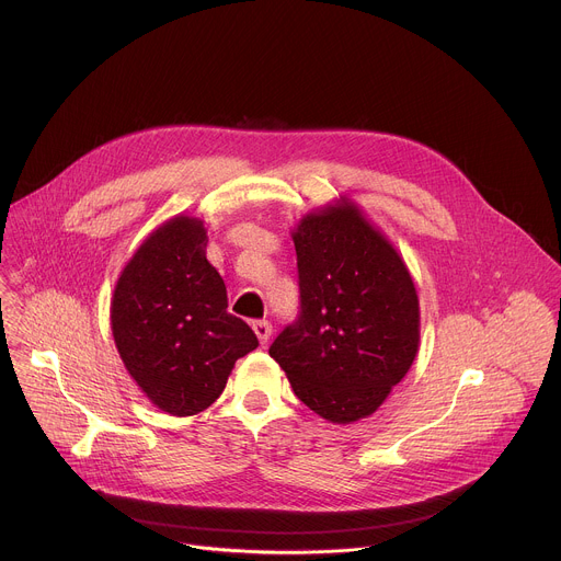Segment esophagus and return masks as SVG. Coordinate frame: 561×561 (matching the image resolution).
Masks as SVG:
<instances>
[{"label": "esophagus", "mask_w": 561, "mask_h": 561, "mask_svg": "<svg viewBox=\"0 0 561 561\" xmlns=\"http://www.w3.org/2000/svg\"><path fill=\"white\" fill-rule=\"evenodd\" d=\"M253 331L262 344H266L273 335V327H271V322H266V319H257V322H253Z\"/></svg>", "instance_id": "34e87169"}]
</instances>
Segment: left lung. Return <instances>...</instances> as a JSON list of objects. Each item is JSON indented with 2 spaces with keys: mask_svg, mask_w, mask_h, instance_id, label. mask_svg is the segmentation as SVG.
<instances>
[{
  "mask_svg": "<svg viewBox=\"0 0 561 561\" xmlns=\"http://www.w3.org/2000/svg\"><path fill=\"white\" fill-rule=\"evenodd\" d=\"M301 312L271 357L319 417L373 415L420 351L415 282L388 237L348 197L306 213L290 230Z\"/></svg>",
  "mask_w": 561,
  "mask_h": 561,
  "instance_id": "obj_1",
  "label": "left lung"
}]
</instances>
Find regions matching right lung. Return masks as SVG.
I'll use <instances>...</instances> for the list:
<instances>
[{
	"mask_svg": "<svg viewBox=\"0 0 561 561\" xmlns=\"http://www.w3.org/2000/svg\"><path fill=\"white\" fill-rule=\"evenodd\" d=\"M204 221L178 215L154 228L124 266L111 329L119 357L159 411L188 417L221 394L257 337L230 314L226 286L206 260Z\"/></svg>",
	"mask_w": 561,
	"mask_h": 561,
	"instance_id": "obj_1",
	"label": "right lung"
}]
</instances>
